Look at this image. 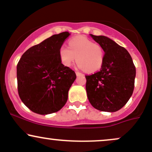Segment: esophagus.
Instances as JSON below:
<instances>
[{"instance_id": "34e87169", "label": "esophagus", "mask_w": 152, "mask_h": 152, "mask_svg": "<svg viewBox=\"0 0 152 152\" xmlns=\"http://www.w3.org/2000/svg\"><path fill=\"white\" fill-rule=\"evenodd\" d=\"M76 74L77 76H83V74H81V73H79V72H76Z\"/></svg>"}]
</instances>
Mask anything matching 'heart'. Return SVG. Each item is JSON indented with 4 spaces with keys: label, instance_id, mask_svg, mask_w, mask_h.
Listing matches in <instances>:
<instances>
[{
    "label": "heart",
    "instance_id": "heart-1",
    "mask_svg": "<svg viewBox=\"0 0 152 152\" xmlns=\"http://www.w3.org/2000/svg\"><path fill=\"white\" fill-rule=\"evenodd\" d=\"M59 58L64 66L69 67L77 61L78 69L88 73L99 70L104 61V52L100 45L84 36H77L69 41V47L61 46Z\"/></svg>",
    "mask_w": 152,
    "mask_h": 152
}]
</instances>
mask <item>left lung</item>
I'll list each match as a JSON object with an SVG mask.
<instances>
[{"mask_svg": "<svg viewBox=\"0 0 152 152\" xmlns=\"http://www.w3.org/2000/svg\"><path fill=\"white\" fill-rule=\"evenodd\" d=\"M90 36L105 53L100 71L86 76L87 96L95 109L115 112L126 104L133 94L136 68L124 47L106 36Z\"/></svg>", "mask_w": 152, "mask_h": 152, "instance_id": "obj_1", "label": "left lung"}]
</instances>
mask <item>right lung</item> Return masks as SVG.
<instances>
[{
  "label": "right lung",
  "mask_w": 152,
  "mask_h": 152,
  "mask_svg": "<svg viewBox=\"0 0 152 152\" xmlns=\"http://www.w3.org/2000/svg\"><path fill=\"white\" fill-rule=\"evenodd\" d=\"M69 36V32L53 35L28 48L18 63L19 96L33 112L41 115L57 112L67 102L76 76L63 65L58 52Z\"/></svg>",
  "instance_id": "right-lung-1"
}]
</instances>
